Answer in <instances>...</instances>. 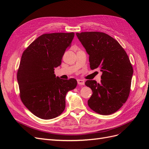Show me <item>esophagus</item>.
<instances>
[{
	"instance_id": "1",
	"label": "esophagus",
	"mask_w": 149,
	"mask_h": 149,
	"mask_svg": "<svg viewBox=\"0 0 149 149\" xmlns=\"http://www.w3.org/2000/svg\"><path fill=\"white\" fill-rule=\"evenodd\" d=\"M77 83L79 85H81V86L84 85V84H85L84 81L82 79H77Z\"/></svg>"
}]
</instances>
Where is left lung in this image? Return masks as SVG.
<instances>
[{
  "label": "left lung",
  "mask_w": 149,
  "mask_h": 149,
  "mask_svg": "<svg viewBox=\"0 0 149 149\" xmlns=\"http://www.w3.org/2000/svg\"><path fill=\"white\" fill-rule=\"evenodd\" d=\"M76 35L89 55L91 69L102 72L100 84L94 80L85 82L93 91L88 106L103 115L115 113L127 101L130 91L133 70L127 53L106 33L82 32Z\"/></svg>",
  "instance_id": "8db88e82"
}]
</instances>
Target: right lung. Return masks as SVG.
I'll list each match as a JSON object with an SVG mask.
<instances>
[{
    "mask_svg": "<svg viewBox=\"0 0 149 149\" xmlns=\"http://www.w3.org/2000/svg\"><path fill=\"white\" fill-rule=\"evenodd\" d=\"M74 33L43 34L29 45L22 55L17 74L22 103L33 114L43 120L55 118L65 108V96L74 89L75 79L56 77Z\"/></svg>",
    "mask_w": 149,
    "mask_h": 149,
    "instance_id": "right-lung-1",
    "label": "right lung"
}]
</instances>
